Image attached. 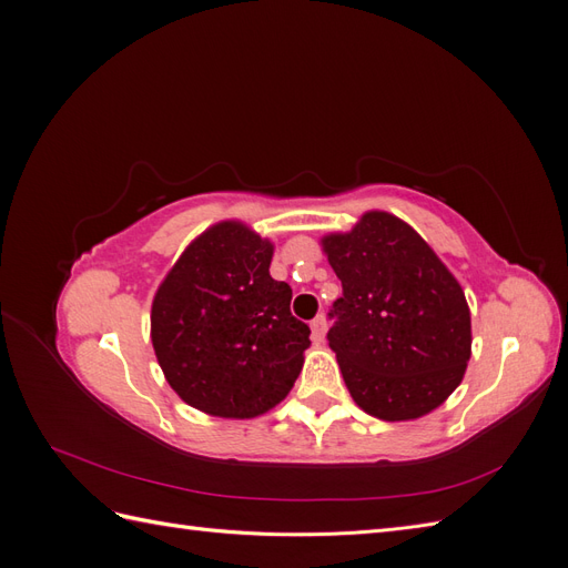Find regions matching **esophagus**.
I'll use <instances>...</instances> for the list:
<instances>
[{"instance_id":"34e87169","label":"esophagus","mask_w":568,"mask_h":568,"mask_svg":"<svg viewBox=\"0 0 568 568\" xmlns=\"http://www.w3.org/2000/svg\"><path fill=\"white\" fill-rule=\"evenodd\" d=\"M311 329H313V341H324V334H326V320H324V315H317L311 322Z\"/></svg>"}]
</instances>
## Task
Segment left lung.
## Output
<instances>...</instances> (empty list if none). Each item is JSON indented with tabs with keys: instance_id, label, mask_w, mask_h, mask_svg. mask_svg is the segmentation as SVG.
Wrapping results in <instances>:
<instances>
[{
	"instance_id": "8db88e82",
	"label": "left lung",
	"mask_w": 568,
	"mask_h": 568,
	"mask_svg": "<svg viewBox=\"0 0 568 568\" xmlns=\"http://www.w3.org/2000/svg\"><path fill=\"white\" fill-rule=\"evenodd\" d=\"M322 246L343 286L326 338L353 400L384 422L443 405L471 357L469 305L450 270L407 222L382 211Z\"/></svg>"
}]
</instances>
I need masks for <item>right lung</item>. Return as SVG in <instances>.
Returning a JSON list of instances; mask_svg holds the SVG:
<instances>
[{"instance_id":"1","label":"right lung","mask_w":568,"mask_h":568,"mask_svg":"<svg viewBox=\"0 0 568 568\" xmlns=\"http://www.w3.org/2000/svg\"><path fill=\"white\" fill-rule=\"evenodd\" d=\"M272 251L242 222H217L186 246L153 296L159 365L205 415H263L303 369L311 326L291 315V286L270 277Z\"/></svg>"}]
</instances>
